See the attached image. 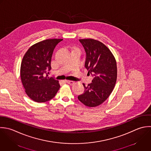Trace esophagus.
I'll return each instance as SVG.
<instances>
[{
    "label": "esophagus",
    "mask_w": 151,
    "mask_h": 151,
    "mask_svg": "<svg viewBox=\"0 0 151 151\" xmlns=\"http://www.w3.org/2000/svg\"><path fill=\"white\" fill-rule=\"evenodd\" d=\"M66 82L67 83H68V84L71 85L75 84V82H74V81H68V80H67V81H66Z\"/></svg>",
    "instance_id": "obj_1"
}]
</instances>
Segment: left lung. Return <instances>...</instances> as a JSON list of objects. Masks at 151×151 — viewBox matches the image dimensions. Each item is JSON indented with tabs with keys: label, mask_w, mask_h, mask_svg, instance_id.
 <instances>
[{
	"label": "left lung",
	"mask_w": 151,
	"mask_h": 151,
	"mask_svg": "<svg viewBox=\"0 0 151 151\" xmlns=\"http://www.w3.org/2000/svg\"><path fill=\"white\" fill-rule=\"evenodd\" d=\"M86 54L85 66L94 78L85 86L84 93L78 98L88 107H95L104 102L114 90L117 79L115 58L103 43L93 39H79Z\"/></svg>",
	"instance_id": "8db88e82"
}]
</instances>
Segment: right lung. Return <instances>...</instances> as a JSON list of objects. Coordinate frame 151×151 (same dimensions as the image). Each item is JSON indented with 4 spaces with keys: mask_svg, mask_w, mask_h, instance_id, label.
Here are the masks:
<instances>
[{
    "mask_svg": "<svg viewBox=\"0 0 151 151\" xmlns=\"http://www.w3.org/2000/svg\"><path fill=\"white\" fill-rule=\"evenodd\" d=\"M62 39H49L30 46L20 66V78L27 95L36 102L52 99L60 88L58 80L48 77L55 46Z\"/></svg>",
    "mask_w": 151,
    "mask_h": 151,
    "instance_id": "obj_1",
    "label": "right lung"
}]
</instances>
